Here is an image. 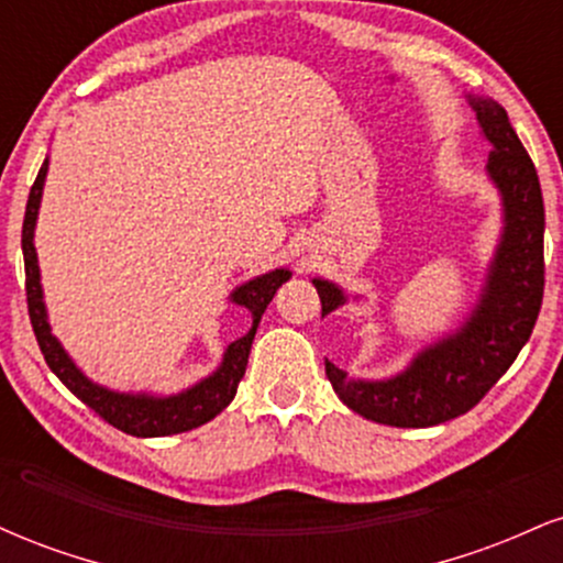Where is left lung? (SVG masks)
<instances>
[{"mask_svg":"<svg viewBox=\"0 0 563 563\" xmlns=\"http://www.w3.org/2000/svg\"><path fill=\"white\" fill-rule=\"evenodd\" d=\"M479 124L493 142L487 172L506 203V232L479 307L466 325L442 344L426 349L402 376L380 384L349 380L325 360V376L349 410L367 421L397 429H429L452 421L500 380L532 335L545 290V206L538 169L516 137L508 113L497 102H474ZM322 314L344 303V294L325 280H314Z\"/></svg>","mask_w":563,"mask_h":563,"instance_id":"left-lung-1","label":"left lung"}]
</instances>
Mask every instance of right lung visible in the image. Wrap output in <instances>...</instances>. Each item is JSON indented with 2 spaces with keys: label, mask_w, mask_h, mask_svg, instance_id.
I'll return each instance as SVG.
<instances>
[{
  "label": "right lung",
  "mask_w": 563,
  "mask_h": 563,
  "mask_svg": "<svg viewBox=\"0 0 563 563\" xmlns=\"http://www.w3.org/2000/svg\"><path fill=\"white\" fill-rule=\"evenodd\" d=\"M47 177V161L38 169L34 185H31L29 203H25V217H23V262H25V301H29V318L34 335L42 349L44 360H47L49 371L55 373L63 384L68 386L84 405L92 407L97 416L106 423H111L113 429L124 431L132 437H169V434H183V431L198 429V426L209 423L211 418H217L235 397L238 384H241L245 365H249L251 344H254L256 328L267 309V303L273 301L275 290L288 280V269H275V273L256 277V280L245 283L232 294V301H238L241 307L249 309L254 314V325L243 339L232 341L224 354V363L211 378L200 380L198 386H192L190 391L177 394L169 399H153V397H129V394H115L95 386L92 380H87L76 371V365L70 363V357L63 352V346L57 344V339L49 333L47 314H44V301H42V286H38V267H36V251H34V224H36V211H38V198H42V185Z\"/></svg>",
  "instance_id": "obj_1"
}]
</instances>
